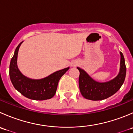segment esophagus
Instances as JSON below:
<instances>
[{
  "instance_id": "34e87169",
  "label": "esophagus",
  "mask_w": 133,
  "mask_h": 133,
  "mask_svg": "<svg viewBox=\"0 0 133 133\" xmlns=\"http://www.w3.org/2000/svg\"><path fill=\"white\" fill-rule=\"evenodd\" d=\"M78 65L77 62H73V63H71V67H75Z\"/></svg>"
}]
</instances>
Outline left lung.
<instances>
[{
    "mask_svg": "<svg viewBox=\"0 0 133 133\" xmlns=\"http://www.w3.org/2000/svg\"><path fill=\"white\" fill-rule=\"evenodd\" d=\"M120 54V71L115 78L105 82H99L92 78L84 69L78 67L80 71L79 88L82 95L88 100H102L116 93L124 84L126 75V67L122 53Z\"/></svg>",
    "mask_w": 133,
    "mask_h": 133,
    "instance_id": "obj_1",
    "label": "left lung"
}]
</instances>
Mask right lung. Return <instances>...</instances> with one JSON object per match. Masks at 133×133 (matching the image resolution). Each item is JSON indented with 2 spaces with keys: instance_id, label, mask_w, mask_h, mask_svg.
<instances>
[{
  "instance_id": "add662e5",
  "label": "right lung",
  "mask_w": 133,
  "mask_h": 133,
  "mask_svg": "<svg viewBox=\"0 0 133 133\" xmlns=\"http://www.w3.org/2000/svg\"><path fill=\"white\" fill-rule=\"evenodd\" d=\"M22 42L18 44L9 65V76L12 84L23 96L31 100H44L55 96L60 78L69 68H64L54 72L41 79H32L24 75L17 65L18 50Z\"/></svg>"
}]
</instances>
